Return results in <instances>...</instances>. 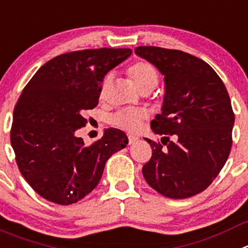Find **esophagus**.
<instances>
[{
    "label": "esophagus",
    "mask_w": 248,
    "mask_h": 248,
    "mask_svg": "<svg viewBox=\"0 0 248 248\" xmlns=\"http://www.w3.org/2000/svg\"><path fill=\"white\" fill-rule=\"evenodd\" d=\"M128 140H129V145H133L138 141V138H135V136H133V135H129Z\"/></svg>",
    "instance_id": "34e87169"
}]
</instances>
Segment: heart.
Wrapping results in <instances>:
<instances>
[{"label": "heart", "instance_id": "obj_1", "mask_svg": "<svg viewBox=\"0 0 248 248\" xmlns=\"http://www.w3.org/2000/svg\"><path fill=\"white\" fill-rule=\"evenodd\" d=\"M129 77L131 78L134 85L141 93H149L156 87L158 82V74L151 63L146 61H138L128 67L126 70ZM109 82V77L107 76L103 79L101 87V94L103 96ZM147 118L146 110L142 109L124 108L120 109L112 117V123L114 125L134 133L138 131L141 126V123Z\"/></svg>", "mask_w": 248, "mask_h": 248}]
</instances>
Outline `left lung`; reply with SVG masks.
Listing matches in <instances>:
<instances>
[{
    "mask_svg": "<svg viewBox=\"0 0 248 248\" xmlns=\"http://www.w3.org/2000/svg\"><path fill=\"white\" fill-rule=\"evenodd\" d=\"M135 54L165 76L162 112L151 122L162 139L145 138L152 156L144 178L167 198H189L212 185L230 154L235 114L229 93L212 66L190 54L158 46H138Z\"/></svg>",
    "mask_w": 248,
    "mask_h": 248,
    "instance_id": "left-lung-1",
    "label": "left lung"
}]
</instances>
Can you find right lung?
Instances as JSON below:
<instances>
[{
  "mask_svg": "<svg viewBox=\"0 0 248 248\" xmlns=\"http://www.w3.org/2000/svg\"><path fill=\"white\" fill-rule=\"evenodd\" d=\"M130 55V49L112 47L62 54L20 93L11 144L22 176L46 201L69 205L82 199L97 187L107 160L128 144L119 129H106L90 146L76 131L86 126V110L98 104L107 72Z\"/></svg>",
  "mask_w": 248,
  "mask_h": 248,
  "instance_id": "obj_1",
  "label": "right lung"
}]
</instances>
